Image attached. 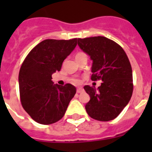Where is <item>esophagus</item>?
Here are the masks:
<instances>
[{"mask_svg": "<svg viewBox=\"0 0 152 152\" xmlns=\"http://www.w3.org/2000/svg\"><path fill=\"white\" fill-rule=\"evenodd\" d=\"M83 91H84V89H83V88H81V87H79V88H77V93H78V94L82 93Z\"/></svg>", "mask_w": 152, "mask_h": 152, "instance_id": "1", "label": "esophagus"}]
</instances>
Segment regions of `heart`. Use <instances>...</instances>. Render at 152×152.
<instances>
[{"label": "heart", "mask_w": 152, "mask_h": 152, "mask_svg": "<svg viewBox=\"0 0 152 152\" xmlns=\"http://www.w3.org/2000/svg\"><path fill=\"white\" fill-rule=\"evenodd\" d=\"M81 55H85V54H84L83 52H79V53H77V56H81Z\"/></svg>", "instance_id": "heart-1"}]
</instances>
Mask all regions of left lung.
<instances>
[{
    "mask_svg": "<svg viewBox=\"0 0 152 152\" xmlns=\"http://www.w3.org/2000/svg\"><path fill=\"white\" fill-rule=\"evenodd\" d=\"M80 49L92 60L91 80H101L98 88L85 85L91 97L85 106L93 119L110 121L119 116L129 102L133 91L132 70L120 45L104 36L77 39Z\"/></svg>",
    "mask_w": 152,
    "mask_h": 152,
    "instance_id": "1",
    "label": "left lung"
}]
</instances>
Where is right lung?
<instances>
[{"instance_id":"1","label":"right lung","mask_w":152,"mask_h":152,"mask_svg":"<svg viewBox=\"0 0 152 152\" xmlns=\"http://www.w3.org/2000/svg\"><path fill=\"white\" fill-rule=\"evenodd\" d=\"M77 40H43L23 62L18 78L21 103L38 123L49 125L60 120L76 94L72 84H54L52 75L61 70L64 60L77 45Z\"/></svg>"}]
</instances>
